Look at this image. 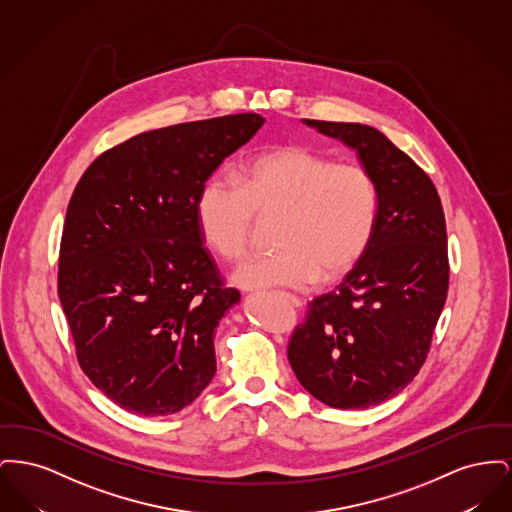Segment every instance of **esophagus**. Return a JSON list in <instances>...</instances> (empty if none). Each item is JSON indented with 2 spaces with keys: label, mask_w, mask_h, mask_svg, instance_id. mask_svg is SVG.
Segmentation results:
<instances>
[{
  "label": "esophagus",
  "mask_w": 512,
  "mask_h": 512,
  "mask_svg": "<svg viewBox=\"0 0 512 512\" xmlns=\"http://www.w3.org/2000/svg\"><path fill=\"white\" fill-rule=\"evenodd\" d=\"M286 299L292 303L293 307H301V305H303V301H301L299 297L292 295V293H286Z\"/></svg>",
  "instance_id": "esophagus-1"
}]
</instances>
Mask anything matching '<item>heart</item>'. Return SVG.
I'll return each instance as SVG.
<instances>
[{
    "mask_svg": "<svg viewBox=\"0 0 512 512\" xmlns=\"http://www.w3.org/2000/svg\"><path fill=\"white\" fill-rule=\"evenodd\" d=\"M257 215H278L272 255H255L234 270L245 290H305L336 280L363 255L378 217V188L357 163H336L305 146L261 153L238 176L211 174L197 195L195 217L220 257L238 259Z\"/></svg>",
    "mask_w": 512,
    "mask_h": 512,
    "instance_id": "obj_1",
    "label": "heart"
}]
</instances>
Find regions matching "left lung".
I'll list each match as a JSON object with an SVG mask.
<instances>
[{
	"label": "left lung",
	"mask_w": 512,
	"mask_h": 512,
	"mask_svg": "<svg viewBox=\"0 0 512 512\" xmlns=\"http://www.w3.org/2000/svg\"><path fill=\"white\" fill-rule=\"evenodd\" d=\"M357 151L378 188V217L357 265L309 303L288 345L301 386L334 409H368L405 390L424 365L449 288L438 190L376 128L303 119Z\"/></svg>",
	"instance_id": "8db88e82"
}]
</instances>
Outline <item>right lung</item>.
Instances as JSON below:
<instances>
[{
	"label": "right lung",
	"mask_w": 512,
	"mask_h": 512,
	"mask_svg": "<svg viewBox=\"0 0 512 512\" xmlns=\"http://www.w3.org/2000/svg\"><path fill=\"white\" fill-rule=\"evenodd\" d=\"M263 122L242 113L138 134L74 188L57 292L78 365L128 413H178L217 372L213 334L240 292L203 247L195 201Z\"/></svg>",
	"instance_id": "1"
}]
</instances>
